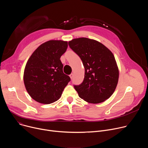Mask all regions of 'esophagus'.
Returning <instances> with one entry per match:
<instances>
[{"mask_svg":"<svg viewBox=\"0 0 148 148\" xmlns=\"http://www.w3.org/2000/svg\"><path fill=\"white\" fill-rule=\"evenodd\" d=\"M70 77L71 79H72V78H73V74H71L70 75Z\"/></svg>","mask_w":148,"mask_h":148,"instance_id":"esophagus-1","label":"esophagus"}]
</instances>
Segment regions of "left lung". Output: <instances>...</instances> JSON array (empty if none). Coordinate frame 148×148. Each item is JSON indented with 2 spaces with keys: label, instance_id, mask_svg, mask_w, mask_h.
Wrapping results in <instances>:
<instances>
[{
  "label": "left lung",
  "instance_id": "1",
  "mask_svg": "<svg viewBox=\"0 0 148 148\" xmlns=\"http://www.w3.org/2000/svg\"><path fill=\"white\" fill-rule=\"evenodd\" d=\"M69 45L85 68L83 82L74 86L79 97L91 103L106 101L115 91L119 78L113 53L100 42L86 37L73 39Z\"/></svg>",
  "mask_w": 148,
  "mask_h": 148
}]
</instances>
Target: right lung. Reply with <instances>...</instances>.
Returning <instances> with one entry per match:
<instances>
[{"instance_id": "add662e5", "label": "right lung", "mask_w": 148, "mask_h": 148, "mask_svg": "<svg viewBox=\"0 0 148 148\" xmlns=\"http://www.w3.org/2000/svg\"><path fill=\"white\" fill-rule=\"evenodd\" d=\"M68 42L51 40L39 46L29 58L23 81L30 96L36 101L50 104L57 101L70 78L62 71L60 60Z\"/></svg>"}]
</instances>
